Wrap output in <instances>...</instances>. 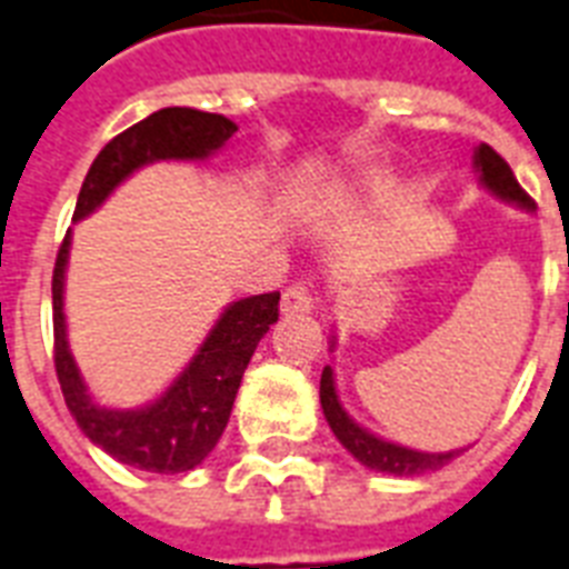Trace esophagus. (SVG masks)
Instances as JSON below:
<instances>
[{"mask_svg":"<svg viewBox=\"0 0 569 569\" xmlns=\"http://www.w3.org/2000/svg\"><path fill=\"white\" fill-rule=\"evenodd\" d=\"M315 308V297L306 284H290L284 293H281V311L284 315H308Z\"/></svg>","mask_w":569,"mask_h":569,"instance_id":"esophagus-1","label":"esophagus"}]
</instances>
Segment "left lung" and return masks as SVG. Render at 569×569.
<instances>
[{"label": "left lung", "mask_w": 569, "mask_h": 569, "mask_svg": "<svg viewBox=\"0 0 569 569\" xmlns=\"http://www.w3.org/2000/svg\"><path fill=\"white\" fill-rule=\"evenodd\" d=\"M475 166L481 171V183L490 189V192L501 196L505 201H517V204L526 207V210H535V198L519 187V180L513 178V171H510V166L505 162V157L492 151L490 144H478V151H475ZM320 403H323V416L326 421H329V427H332V433L338 436V442L345 445L347 451L353 453L359 463H365L368 469H377V472L412 478V475H425L442 469L448 460H453V457L460 453L412 451V448L386 442L380 436L368 433V430L356 425L353 418L347 416L345 409H341V403H338L332 368H329V365H326L323 373H320Z\"/></svg>", "instance_id": "obj_1"}]
</instances>
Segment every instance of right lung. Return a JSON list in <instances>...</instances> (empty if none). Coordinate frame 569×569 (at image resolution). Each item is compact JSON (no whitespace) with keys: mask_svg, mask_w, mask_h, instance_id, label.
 <instances>
[{"mask_svg":"<svg viewBox=\"0 0 569 569\" xmlns=\"http://www.w3.org/2000/svg\"><path fill=\"white\" fill-rule=\"evenodd\" d=\"M237 133L234 121L213 112H198L187 106H169L153 112L139 124L118 133L91 162L79 189L73 219H82L112 189L133 174L139 166L153 160H204ZM70 231L64 234L52 267V362L59 377L64 403L82 427V433L100 445L118 463L142 472L174 475L196 469L213 451L222 436L243 371L254 347L267 329L279 320V290L240 299L224 308L213 332L189 362V368L171 382V389L151 407L133 412L94 407L86 395L64 335V263H68Z\"/></svg>","mask_w":569,"mask_h":569,"instance_id":"obj_1","label":"right lung"}]
</instances>
